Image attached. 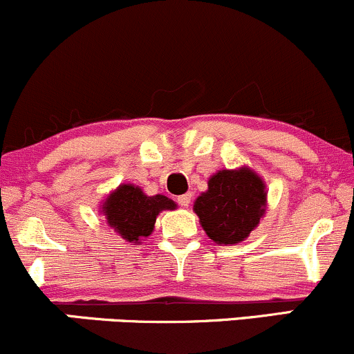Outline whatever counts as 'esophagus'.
Listing matches in <instances>:
<instances>
[{
  "label": "esophagus",
  "instance_id": "34e87169",
  "mask_svg": "<svg viewBox=\"0 0 354 354\" xmlns=\"http://www.w3.org/2000/svg\"><path fill=\"white\" fill-rule=\"evenodd\" d=\"M189 202H192V193H185V195L178 196V203H180L181 207H188Z\"/></svg>",
  "mask_w": 354,
  "mask_h": 354
}]
</instances>
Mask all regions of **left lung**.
Instances as JSON below:
<instances>
[{
    "label": "left lung",
    "mask_w": 354,
    "mask_h": 354,
    "mask_svg": "<svg viewBox=\"0 0 354 354\" xmlns=\"http://www.w3.org/2000/svg\"><path fill=\"white\" fill-rule=\"evenodd\" d=\"M266 183L254 169H221L208 178V189L193 203L200 225L217 244H239L266 214Z\"/></svg>",
    "instance_id": "8db88e82"
}]
</instances>
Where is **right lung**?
I'll list each match as a JSON object with an SVG mask.
<instances>
[{
	"label": "right lung",
	"instance_id": "1",
	"mask_svg": "<svg viewBox=\"0 0 354 354\" xmlns=\"http://www.w3.org/2000/svg\"><path fill=\"white\" fill-rule=\"evenodd\" d=\"M178 205L165 195L149 196L142 188L124 183L110 192L102 202L100 212L111 227L129 244H140L154 230L158 215L162 210H174Z\"/></svg>",
	"mask_w": 354,
	"mask_h": 354
}]
</instances>
